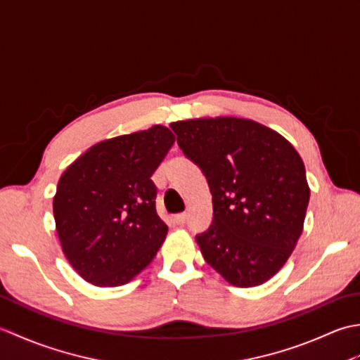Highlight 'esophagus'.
Masks as SVG:
<instances>
[{
    "label": "esophagus",
    "mask_w": 360,
    "mask_h": 360,
    "mask_svg": "<svg viewBox=\"0 0 360 360\" xmlns=\"http://www.w3.org/2000/svg\"><path fill=\"white\" fill-rule=\"evenodd\" d=\"M174 221H176V224L184 226L186 221H187V213H186V212H184V213H178V215L174 217Z\"/></svg>",
    "instance_id": "34e87169"
}]
</instances>
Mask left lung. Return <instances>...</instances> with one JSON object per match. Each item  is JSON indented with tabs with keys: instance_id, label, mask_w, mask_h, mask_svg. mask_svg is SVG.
<instances>
[{
	"instance_id": "8db88e82",
	"label": "left lung",
	"mask_w": 360,
	"mask_h": 360,
	"mask_svg": "<svg viewBox=\"0 0 360 360\" xmlns=\"http://www.w3.org/2000/svg\"><path fill=\"white\" fill-rule=\"evenodd\" d=\"M170 127L209 182L213 223L196 236L204 259L233 286L263 285L303 232L311 192L300 155L250 119L200 117Z\"/></svg>"
}]
</instances>
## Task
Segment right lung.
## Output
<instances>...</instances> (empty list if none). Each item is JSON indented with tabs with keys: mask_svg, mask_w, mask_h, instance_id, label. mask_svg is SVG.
Here are the masks:
<instances>
[{
	"mask_svg": "<svg viewBox=\"0 0 360 360\" xmlns=\"http://www.w3.org/2000/svg\"><path fill=\"white\" fill-rule=\"evenodd\" d=\"M174 143L164 125L93 145L60 176L53 218L72 269L98 288L127 285L158 254L168 226L151 176Z\"/></svg>",
	"mask_w": 360,
	"mask_h": 360,
	"instance_id": "obj_1",
	"label": "right lung"
}]
</instances>
